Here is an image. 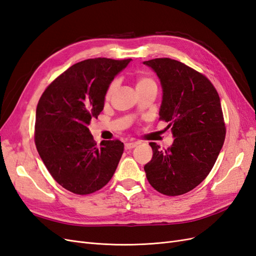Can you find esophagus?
Returning <instances> with one entry per match:
<instances>
[{
	"instance_id": "34e87169",
	"label": "esophagus",
	"mask_w": 256,
	"mask_h": 256,
	"mask_svg": "<svg viewBox=\"0 0 256 256\" xmlns=\"http://www.w3.org/2000/svg\"><path fill=\"white\" fill-rule=\"evenodd\" d=\"M138 145L136 142H127L125 143V148L126 150H131V148H134V147Z\"/></svg>"
}]
</instances>
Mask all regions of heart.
I'll return each mask as SVG.
<instances>
[{"label": "heart", "mask_w": 256, "mask_h": 256, "mask_svg": "<svg viewBox=\"0 0 256 256\" xmlns=\"http://www.w3.org/2000/svg\"><path fill=\"white\" fill-rule=\"evenodd\" d=\"M152 84H154V82L152 79L150 78V76H138V80H136V90L146 88V86H148V85H152ZM116 88H118V81H112L109 85V88H108V90H106V98L111 97V95L113 94L114 90H116Z\"/></svg>", "instance_id": "heart-1"}]
</instances>
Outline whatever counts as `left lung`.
Wrapping results in <instances>:
<instances>
[{
  "mask_svg": "<svg viewBox=\"0 0 256 256\" xmlns=\"http://www.w3.org/2000/svg\"><path fill=\"white\" fill-rule=\"evenodd\" d=\"M160 79L159 120L171 127L174 142L160 148L144 171L152 187L168 196L194 189L212 171L226 140V124L218 92L206 76L182 62L168 58L145 60Z\"/></svg>",
  "mask_w": 256,
  "mask_h": 256,
  "instance_id": "1",
  "label": "left lung"
}]
</instances>
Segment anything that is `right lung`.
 <instances>
[{
  "label": "right lung",
  "instance_id": "1",
  "mask_svg": "<svg viewBox=\"0 0 256 256\" xmlns=\"http://www.w3.org/2000/svg\"><path fill=\"white\" fill-rule=\"evenodd\" d=\"M130 60H82L51 82L38 102L37 152L54 180L74 194L100 190L118 166L124 143L113 140L97 145L88 126L104 110L108 88Z\"/></svg>",
  "mask_w": 256,
  "mask_h": 256
}]
</instances>
